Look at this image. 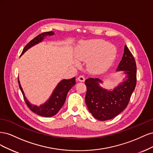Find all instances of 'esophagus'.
Listing matches in <instances>:
<instances>
[{"mask_svg": "<svg viewBox=\"0 0 153 153\" xmlns=\"http://www.w3.org/2000/svg\"><path fill=\"white\" fill-rule=\"evenodd\" d=\"M78 80L80 82H84L85 81V77L82 75H80L78 77Z\"/></svg>", "mask_w": 153, "mask_h": 153, "instance_id": "esophagus-1", "label": "esophagus"}]
</instances>
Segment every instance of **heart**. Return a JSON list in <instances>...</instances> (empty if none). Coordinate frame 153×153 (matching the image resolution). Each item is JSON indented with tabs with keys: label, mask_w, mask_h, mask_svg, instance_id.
I'll return each mask as SVG.
<instances>
[{
	"label": "heart",
	"mask_w": 153,
	"mask_h": 153,
	"mask_svg": "<svg viewBox=\"0 0 153 153\" xmlns=\"http://www.w3.org/2000/svg\"><path fill=\"white\" fill-rule=\"evenodd\" d=\"M117 49L111 43L102 39L87 41L82 45L79 59L89 61V68L92 71L100 73L107 69L116 57Z\"/></svg>",
	"instance_id": "b5f03b06"
}]
</instances>
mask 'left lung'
I'll list each match as a JSON object with an SVG mask.
<instances>
[{
	"label": "left lung",
	"mask_w": 153,
	"mask_h": 153,
	"mask_svg": "<svg viewBox=\"0 0 153 153\" xmlns=\"http://www.w3.org/2000/svg\"><path fill=\"white\" fill-rule=\"evenodd\" d=\"M117 71L126 74L124 81L113 91H108L101 87L99 78H89L85 81L87 87L85 103L94 118L106 121L117 116L126 108L135 90L137 83V66L133 55L126 45L124 46L123 56Z\"/></svg>",
	"instance_id": "obj_1"
}]
</instances>
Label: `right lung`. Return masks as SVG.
<instances>
[{
	"label": "right lung",
	"mask_w": 153,
	"mask_h": 153,
	"mask_svg": "<svg viewBox=\"0 0 153 153\" xmlns=\"http://www.w3.org/2000/svg\"><path fill=\"white\" fill-rule=\"evenodd\" d=\"M53 34V32L50 31L43 32V33L37 36L36 38H34L33 39H32L29 43L27 44L24 50H23L21 55L24 54L25 52H26L27 50L29 49L32 47H33L34 45L41 42L45 37H47V36H52ZM18 80L20 89L22 92L23 96H24V100L27 105L28 106V107L30 108V110H32L33 112L36 113V114L41 115V116L47 117L53 116V115H55L59 112V110L61 109L62 106H63L64 102H65L68 91L76 84L75 77L71 78V79H64L61 80L59 83L56 87H55V89L53 91L50 98L46 101L44 104L40 106H36L30 104L29 103V101L27 100L21 87L19 79Z\"/></svg>",
	"instance_id": "right-lung-1"
}]
</instances>
